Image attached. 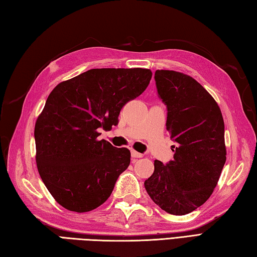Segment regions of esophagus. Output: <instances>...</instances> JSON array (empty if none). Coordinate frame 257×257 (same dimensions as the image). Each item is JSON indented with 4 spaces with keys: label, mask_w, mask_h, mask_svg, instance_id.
Returning <instances> with one entry per match:
<instances>
[{
    "label": "esophagus",
    "mask_w": 257,
    "mask_h": 257,
    "mask_svg": "<svg viewBox=\"0 0 257 257\" xmlns=\"http://www.w3.org/2000/svg\"><path fill=\"white\" fill-rule=\"evenodd\" d=\"M132 156L134 158H142L143 157V154L137 153L136 150H132Z\"/></svg>",
    "instance_id": "esophagus-1"
}]
</instances>
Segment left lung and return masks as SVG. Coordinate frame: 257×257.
<instances>
[{
	"instance_id": "obj_1",
	"label": "left lung",
	"mask_w": 257,
	"mask_h": 257,
	"mask_svg": "<svg viewBox=\"0 0 257 257\" xmlns=\"http://www.w3.org/2000/svg\"><path fill=\"white\" fill-rule=\"evenodd\" d=\"M155 81L167 108L166 128L177 146L173 160L165 165L155 160L145 188L165 212L186 215L210 197L223 170V115L212 95L189 75L157 70Z\"/></svg>"
}]
</instances>
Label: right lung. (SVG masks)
Returning <instances> with one entry per match:
<instances>
[{
	"instance_id": "add662e5",
	"label": "right lung",
	"mask_w": 257,
	"mask_h": 257,
	"mask_svg": "<svg viewBox=\"0 0 257 257\" xmlns=\"http://www.w3.org/2000/svg\"><path fill=\"white\" fill-rule=\"evenodd\" d=\"M148 69H91L59 83L35 122L37 166L45 187L71 212L85 213L111 195L130 152L98 140L152 79Z\"/></svg>"
}]
</instances>
